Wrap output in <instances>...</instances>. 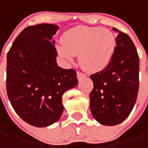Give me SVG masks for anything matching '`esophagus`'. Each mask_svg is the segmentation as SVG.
Here are the masks:
<instances>
[{"label": "esophagus", "instance_id": "esophagus-1", "mask_svg": "<svg viewBox=\"0 0 148 148\" xmlns=\"http://www.w3.org/2000/svg\"><path fill=\"white\" fill-rule=\"evenodd\" d=\"M85 77V76H84L83 73H81V72H77V77L78 80H81V79H82L83 77Z\"/></svg>", "mask_w": 148, "mask_h": 148}]
</instances>
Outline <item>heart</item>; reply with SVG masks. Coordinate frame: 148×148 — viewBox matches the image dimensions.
<instances>
[{
    "mask_svg": "<svg viewBox=\"0 0 148 148\" xmlns=\"http://www.w3.org/2000/svg\"><path fill=\"white\" fill-rule=\"evenodd\" d=\"M58 54L67 61L72 55L78 56V64L83 71L93 74L104 70L110 63L115 51L116 40L108 29L78 26L64 34Z\"/></svg>",
    "mask_w": 148,
    "mask_h": 148,
    "instance_id": "1",
    "label": "heart"
}]
</instances>
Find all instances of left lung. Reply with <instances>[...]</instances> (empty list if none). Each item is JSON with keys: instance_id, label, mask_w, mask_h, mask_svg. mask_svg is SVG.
<instances>
[{"instance_id": "left-lung-1", "label": "left lung", "mask_w": 148, "mask_h": 148, "mask_svg": "<svg viewBox=\"0 0 148 148\" xmlns=\"http://www.w3.org/2000/svg\"><path fill=\"white\" fill-rule=\"evenodd\" d=\"M116 47L109 65L90 76L94 88L90 94L93 117L103 125L120 124L133 110L139 90L140 60L136 48L126 34L116 28Z\"/></svg>"}]
</instances>
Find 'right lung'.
<instances>
[{
  "instance_id": "1",
  "label": "right lung",
  "mask_w": 148,
  "mask_h": 148,
  "mask_svg": "<svg viewBox=\"0 0 148 148\" xmlns=\"http://www.w3.org/2000/svg\"><path fill=\"white\" fill-rule=\"evenodd\" d=\"M53 24L27 27L7 55V93L18 115L27 123L48 127L64 111L63 94L77 85V73L57 64Z\"/></svg>"
}]
</instances>
